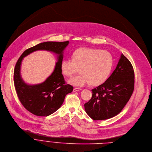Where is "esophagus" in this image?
<instances>
[{
  "label": "esophagus",
  "instance_id": "obj_1",
  "mask_svg": "<svg viewBox=\"0 0 152 152\" xmlns=\"http://www.w3.org/2000/svg\"><path fill=\"white\" fill-rule=\"evenodd\" d=\"M81 90H82V88H80L75 87V88H74V89H73V92H76V91H77Z\"/></svg>",
  "mask_w": 152,
  "mask_h": 152
}]
</instances>
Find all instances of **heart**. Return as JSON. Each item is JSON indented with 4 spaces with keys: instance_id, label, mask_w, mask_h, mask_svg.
<instances>
[{
    "instance_id": "b5f03b06",
    "label": "heart",
    "mask_w": 152,
    "mask_h": 152,
    "mask_svg": "<svg viewBox=\"0 0 152 152\" xmlns=\"http://www.w3.org/2000/svg\"><path fill=\"white\" fill-rule=\"evenodd\" d=\"M113 58L108 51L91 48H80L72 55V59H64L61 64L62 73L70 77L80 68L79 75L68 80L75 86H84L91 83L100 85L107 79L112 72Z\"/></svg>"
}]
</instances>
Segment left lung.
I'll use <instances>...</instances> for the list:
<instances>
[{"label": "left lung", "instance_id": "obj_1", "mask_svg": "<svg viewBox=\"0 0 152 152\" xmlns=\"http://www.w3.org/2000/svg\"><path fill=\"white\" fill-rule=\"evenodd\" d=\"M134 73L129 60L121 54L116 69L102 84L91 90L92 97L84 104L93 120L110 119L119 114L133 92Z\"/></svg>", "mask_w": 152, "mask_h": 152}]
</instances>
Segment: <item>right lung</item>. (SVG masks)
Wrapping results in <instances>:
<instances>
[{
	"label": "right lung",
	"instance_id": "1",
	"mask_svg": "<svg viewBox=\"0 0 152 152\" xmlns=\"http://www.w3.org/2000/svg\"><path fill=\"white\" fill-rule=\"evenodd\" d=\"M65 42H45L26 50L19 58L14 70V84L18 98L30 113L38 116H47L58 110L65 96L73 87L66 84L62 74L61 64L63 51L68 45ZM37 50H47L58 55V62L52 74L42 83L31 86L24 83L20 76V65L23 57Z\"/></svg>",
	"mask_w": 152,
	"mask_h": 152
}]
</instances>
